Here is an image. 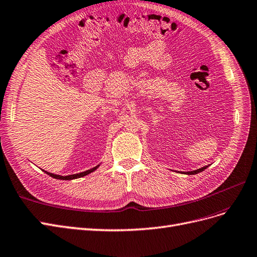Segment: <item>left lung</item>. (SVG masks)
<instances>
[{"label":"left lung","instance_id":"obj_1","mask_svg":"<svg viewBox=\"0 0 257 257\" xmlns=\"http://www.w3.org/2000/svg\"><path fill=\"white\" fill-rule=\"evenodd\" d=\"M208 168V165H206V167H204V168H201V169H198V170H195V171H192V172H187L186 174H188V175H194V174H197V173H200V172H203L205 169H207Z\"/></svg>","mask_w":257,"mask_h":257}]
</instances>
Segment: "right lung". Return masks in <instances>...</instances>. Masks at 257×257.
<instances>
[{
  "instance_id": "add662e5",
  "label": "right lung",
  "mask_w": 257,
  "mask_h": 257,
  "mask_svg": "<svg viewBox=\"0 0 257 257\" xmlns=\"http://www.w3.org/2000/svg\"><path fill=\"white\" fill-rule=\"evenodd\" d=\"M98 167H99V165H97V167H95V168H93V169H90V170H87V171H85V172L78 173V174H73V175H68V176H61V175H56V174L49 173V172L44 171V170H43V171H44L45 173H47L48 175H50L51 177H53V178L63 179V180H70V179H76V178H80V177H83V176H85V175H88L89 173H92V172H94L95 170H97Z\"/></svg>"
}]
</instances>
